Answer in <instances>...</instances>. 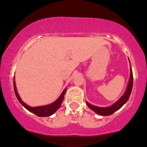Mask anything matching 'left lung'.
Returning a JSON list of instances; mask_svg holds the SVG:
<instances>
[{
    "instance_id": "left-lung-1",
    "label": "left lung",
    "mask_w": 147,
    "mask_h": 147,
    "mask_svg": "<svg viewBox=\"0 0 147 147\" xmlns=\"http://www.w3.org/2000/svg\"><path fill=\"white\" fill-rule=\"evenodd\" d=\"M130 62V61H129ZM133 73H132V69L131 66L130 67V78H129V83H128L127 88H126V91L123 93V95L116 101L115 103L113 105H110L108 107H98L95 106V105H92V104L89 103L88 102H86L87 105L89 107L90 109L95 111L97 114H99L100 116H110V115L113 114L114 112L120 109L125 103L128 101L129 97H130L131 93L132 87H133Z\"/></svg>"
}]
</instances>
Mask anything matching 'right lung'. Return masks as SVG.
I'll return each instance as SVG.
<instances>
[{"label":"right lung","instance_id":"right-lung-1","mask_svg":"<svg viewBox=\"0 0 147 147\" xmlns=\"http://www.w3.org/2000/svg\"><path fill=\"white\" fill-rule=\"evenodd\" d=\"M13 88H14V91H15L16 96L17 99L18 100L20 103H21L24 108H26L28 111L34 113V114L39 116V117H47V116H52L53 113H55V112L59 109V107L61 106V104H62V102H63L64 96H65V92H66V88H65V89L62 91L60 96H59V98L55 101V102H52V103L49 104V105H42V106L31 107V106H28L27 104H26L25 102L21 100V98H20L19 95H18V92H17L16 87L15 79H13Z\"/></svg>","mask_w":147,"mask_h":147}]
</instances>
